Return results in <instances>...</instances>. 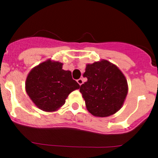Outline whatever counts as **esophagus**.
<instances>
[{"mask_svg": "<svg viewBox=\"0 0 158 158\" xmlns=\"http://www.w3.org/2000/svg\"><path fill=\"white\" fill-rule=\"evenodd\" d=\"M77 82L79 84V85H82V83H83V80H82V79H81V78H80V79H78Z\"/></svg>", "mask_w": 158, "mask_h": 158, "instance_id": "obj_1", "label": "esophagus"}]
</instances>
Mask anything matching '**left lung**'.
I'll use <instances>...</instances> for the list:
<instances>
[{"instance_id":"8db88e82","label":"left lung","mask_w":158,"mask_h":158,"mask_svg":"<svg viewBox=\"0 0 158 158\" xmlns=\"http://www.w3.org/2000/svg\"><path fill=\"white\" fill-rule=\"evenodd\" d=\"M83 76L88 80L79 91L91 114L108 117L122 108L128 93V84L117 66L107 60L95 62L87 65Z\"/></svg>"}]
</instances>
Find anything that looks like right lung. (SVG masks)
Instances as JSON below:
<instances>
[{
	"label": "right lung",
	"instance_id": "right-lung-1",
	"mask_svg": "<svg viewBox=\"0 0 158 158\" xmlns=\"http://www.w3.org/2000/svg\"><path fill=\"white\" fill-rule=\"evenodd\" d=\"M80 85L72 73L63 69V63L47 60L33 68L26 80V92L34 104L45 111H56Z\"/></svg>",
	"mask_w": 158,
	"mask_h": 158
}]
</instances>
